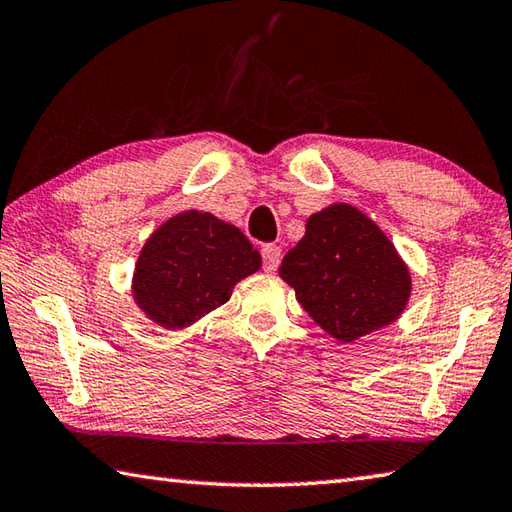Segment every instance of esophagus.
Wrapping results in <instances>:
<instances>
[{
    "instance_id": "esophagus-1",
    "label": "esophagus",
    "mask_w": 512,
    "mask_h": 512,
    "mask_svg": "<svg viewBox=\"0 0 512 512\" xmlns=\"http://www.w3.org/2000/svg\"><path fill=\"white\" fill-rule=\"evenodd\" d=\"M282 262V250L275 244H264L262 246V268L266 273H275L277 266Z\"/></svg>"
}]
</instances>
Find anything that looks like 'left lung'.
Segmentation results:
<instances>
[{
	"label": "left lung",
	"instance_id": "left-lung-1",
	"mask_svg": "<svg viewBox=\"0 0 512 512\" xmlns=\"http://www.w3.org/2000/svg\"><path fill=\"white\" fill-rule=\"evenodd\" d=\"M280 277L304 311L342 342L392 324L412 291L392 241L347 203L309 217L304 237L282 259Z\"/></svg>",
	"mask_w": 512,
	"mask_h": 512
}]
</instances>
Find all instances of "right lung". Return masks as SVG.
Returning <instances> with one entry per match:
<instances>
[{
  "mask_svg": "<svg viewBox=\"0 0 512 512\" xmlns=\"http://www.w3.org/2000/svg\"><path fill=\"white\" fill-rule=\"evenodd\" d=\"M262 266L239 228L210 212H183L154 232L138 257L134 297L165 329H181L230 300L239 280Z\"/></svg>",
  "mask_w": 512,
  "mask_h": 512,
  "instance_id": "obj_1",
  "label": "right lung"
}]
</instances>
